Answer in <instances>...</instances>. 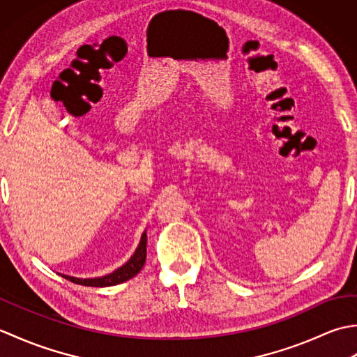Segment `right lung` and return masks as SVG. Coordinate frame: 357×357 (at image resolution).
Here are the masks:
<instances>
[{
  "label": "right lung",
  "instance_id": "1",
  "mask_svg": "<svg viewBox=\"0 0 357 357\" xmlns=\"http://www.w3.org/2000/svg\"><path fill=\"white\" fill-rule=\"evenodd\" d=\"M146 253H147V233L144 231L141 236V242L133 256L128 259L123 267H119L110 275H105L101 278H93V279H79V278H73V276H64L66 279H69L70 282L79 284V285H86V287H112V285H118L123 284L126 280L132 279L133 276L138 275L141 268L146 264Z\"/></svg>",
  "mask_w": 357,
  "mask_h": 357
}]
</instances>
